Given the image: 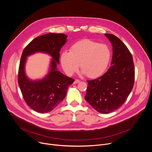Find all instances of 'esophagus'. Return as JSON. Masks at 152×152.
<instances>
[{"instance_id": "34e87169", "label": "esophagus", "mask_w": 152, "mask_h": 152, "mask_svg": "<svg viewBox=\"0 0 152 152\" xmlns=\"http://www.w3.org/2000/svg\"><path fill=\"white\" fill-rule=\"evenodd\" d=\"M79 79H75V82H74V84H77V83H79Z\"/></svg>"}]
</instances>
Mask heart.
<instances>
[{
    "instance_id": "heart-1",
    "label": "heart",
    "mask_w": 152,
    "mask_h": 152,
    "mask_svg": "<svg viewBox=\"0 0 152 152\" xmlns=\"http://www.w3.org/2000/svg\"><path fill=\"white\" fill-rule=\"evenodd\" d=\"M111 58V51L104 44L86 39L74 44L69 52H63L60 57L63 70L73 75L79 68L89 78L100 76L106 71Z\"/></svg>"
}]
</instances>
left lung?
<instances>
[{
  "label": "left lung",
  "instance_id": "obj_1",
  "mask_svg": "<svg viewBox=\"0 0 152 152\" xmlns=\"http://www.w3.org/2000/svg\"><path fill=\"white\" fill-rule=\"evenodd\" d=\"M113 46V58L108 70L102 76L87 81L85 99L99 113H109L121 107L134 83L135 68L132 54L116 36L105 34Z\"/></svg>",
  "mask_w": 152,
  "mask_h": 152
}]
</instances>
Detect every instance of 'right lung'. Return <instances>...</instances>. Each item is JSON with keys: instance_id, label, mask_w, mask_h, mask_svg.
Here are the masks:
<instances>
[{"instance_id": "add662e5", "label": "right lung", "mask_w": 152, "mask_h": 152, "mask_svg": "<svg viewBox=\"0 0 152 152\" xmlns=\"http://www.w3.org/2000/svg\"><path fill=\"white\" fill-rule=\"evenodd\" d=\"M64 34L48 33L34 39L25 48L21 57L18 82L23 97L27 105L38 113H44L53 110L65 99L68 87L75 79L67 77L57 70L60 51L66 42ZM49 54L51 61L49 74L41 80L31 81L25 75L24 65L28 56L36 52Z\"/></svg>"}]
</instances>
